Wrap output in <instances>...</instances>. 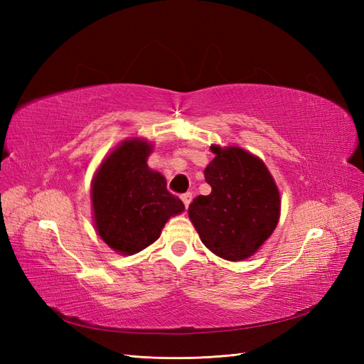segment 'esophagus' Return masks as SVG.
<instances>
[{
	"label": "esophagus",
	"mask_w": 364,
	"mask_h": 364,
	"mask_svg": "<svg viewBox=\"0 0 364 364\" xmlns=\"http://www.w3.org/2000/svg\"><path fill=\"white\" fill-rule=\"evenodd\" d=\"M181 200H183L184 206H186V210H188V206H189L191 200H192V194H191V192H186V194H183V196H181Z\"/></svg>",
	"instance_id": "34e87169"
}]
</instances>
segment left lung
Returning a JSON list of instances; mask_svg holds the SVG:
<instances>
[{
  "label": "left lung",
  "mask_w": 364,
  "mask_h": 364,
  "mask_svg": "<svg viewBox=\"0 0 364 364\" xmlns=\"http://www.w3.org/2000/svg\"><path fill=\"white\" fill-rule=\"evenodd\" d=\"M215 158L205 168L210 196L189 205V218L202 242L218 257H252L272 235L280 215V194L259 158L237 146H211Z\"/></svg>",
  "instance_id": "left-lung-1"
}]
</instances>
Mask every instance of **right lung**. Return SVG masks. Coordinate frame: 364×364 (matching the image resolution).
Returning a JSON list of instances; mask_svg holds the SVG:
<instances>
[{
  "label": "right lung",
  "mask_w": 364,
  "mask_h": 364,
  "mask_svg": "<svg viewBox=\"0 0 364 364\" xmlns=\"http://www.w3.org/2000/svg\"><path fill=\"white\" fill-rule=\"evenodd\" d=\"M151 146L127 141L100 166L92 186L95 227L103 241L123 255L153 244L170 215L184 205L167 191L166 178L146 166Z\"/></svg>",
  "instance_id": "obj_1"
}]
</instances>
